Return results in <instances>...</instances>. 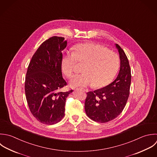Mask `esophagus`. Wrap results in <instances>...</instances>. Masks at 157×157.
I'll use <instances>...</instances> for the list:
<instances>
[{
	"instance_id": "1",
	"label": "esophagus",
	"mask_w": 157,
	"mask_h": 157,
	"mask_svg": "<svg viewBox=\"0 0 157 157\" xmlns=\"http://www.w3.org/2000/svg\"><path fill=\"white\" fill-rule=\"evenodd\" d=\"M84 91H85V92H88V90H87V89H84Z\"/></svg>"
}]
</instances>
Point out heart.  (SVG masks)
<instances>
[{"label":"heart","mask_w":157,"mask_h":157,"mask_svg":"<svg viewBox=\"0 0 157 157\" xmlns=\"http://www.w3.org/2000/svg\"><path fill=\"white\" fill-rule=\"evenodd\" d=\"M75 52H67L62 60V72L71 77L79 62L84 65L82 75L75 76L70 81L72 87L92 86L102 88L109 84L115 78L120 66L119 56L106 48L94 43L79 44Z\"/></svg>","instance_id":"obj_1"}]
</instances>
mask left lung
I'll list each match as a JSON object with an SVG mask.
<instances>
[{
    "label": "left lung",
    "instance_id": "8db88e82",
    "mask_svg": "<svg viewBox=\"0 0 157 157\" xmlns=\"http://www.w3.org/2000/svg\"><path fill=\"white\" fill-rule=\"evenodd\" d=\"M121 61L120 70L116 79L107 86L87 93L85 111L92 120L106 123L116 119L124 109L130 94L131 70L127 57L115 44Z\"/></svg>",
    "mask_w": 157,
    "mask_h": 157
}]
</instances>
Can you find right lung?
I'll return each instance as SVG.
<instances>
[{
	"label": "right lung",
	"instance_id": "1",
	"mask_svg": "<svg viewBox=\"0 0 157 157\" xmlns=\"http://www.w3.org/2000/svg\"><path fill=\"white\" fill-rule=\"evenodd\" d=\"M63 37L52 36L44 41L29 65L25 93L32 115L42 124L52 125L65 115L67 97L73 92H60L67 85L62 77V51L67 42Z\"/></svg>",
	"mask_w": 157,
	"mask_h": 157
}]
</instances>
